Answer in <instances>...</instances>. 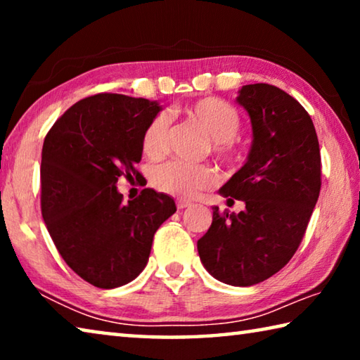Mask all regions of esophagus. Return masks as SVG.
Returning <instances> with one entry per match:
<instances>
[{
	"label": "esophagus",
	"instance_id": "esophagus-1",
	"mask_svg": "<svg viewBox=\"0 0 360 360\" xmlns=\"http://www.w3.org/2000/svg\"><path fill=\"white\" fill-rule=\"evenodd\" d=\"M176 206H178V210H184V208H188V206H192V203L186 202V200H178V202H176Z\"/></svg>",
	"mask_w": 360,
	"mask_h": 360
}]
</instances>
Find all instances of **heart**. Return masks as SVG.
Segmentation results:
<instances>
[{
    "label": "heart",
    "mask_w": 360,
    "mask_h": 360,
    "mask_svg": "<svg viewBox=\"0 0 360 360\" xmlns=\"http://www.w3.org/2000/svg\"><path fill=\"white\" fill-rule=\"evenodd\" d=\"M184 112L202 127L212 139V152L227 163H240L245 158V146L236 135L241 129V115L230 103L214 96H205L184 108ZM168 117L155 114L141 133V149L146 157L158 160L167 154ZM157 191L178 198H193L219 182V173L211 165H188L169 162L157 167L150 176Z\"/></svg>",
    "instance_id": "1"
}]
</instances>
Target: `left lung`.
Instances as JSON below:
<instances>
[{
	"label": "left lung",
	"instance_id": "obj_1",
	"mask_svg": "<svg viewBox=\"0 0 360 360\" xmlns=\"http://www.w3.org/2000/svg\"><path fill=\"white\" fill-rule=\"evenodd\" d=\"M236 101L249 112L254 141L219 192L246 208L235 214L214 206L197 248L212 276L246 288L278 273L300 246L321 192V150L307 109L284 90L243 85Z\"/></svg>",
	"mask_w": 360,
	"mask_h": 360
}]
</instances>
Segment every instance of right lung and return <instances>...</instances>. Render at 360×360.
I'll use <instances>...</instances> for the list:
<instances>
[{"mask_svg":"<svg viewBox=\"0 0 360 360\" xmlns=\"http://www.w3.org/2000/svg\"><path fill=\"white\" fill-rule=\"evenodd\" d=\"M155 101L119 94L79 100L47 131L41 212L60 255L100 289L120 288L148 264L157 229L174 214L172 197L143 188L124 203L119 178L141 174V133Z\"/></svg>","mask_w":360,"mask_h":360,"instance_id":"add662e5","label":"right lung"}]
</instances>
